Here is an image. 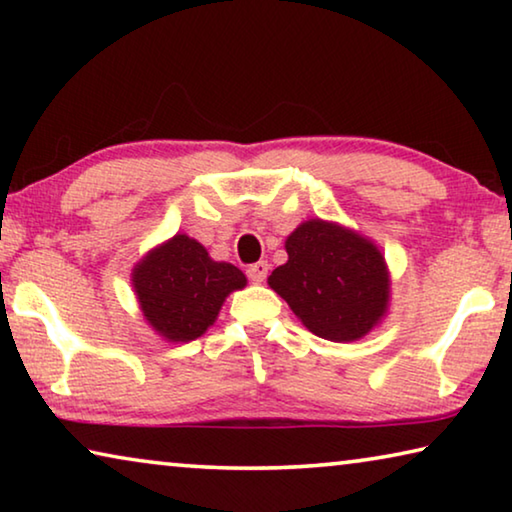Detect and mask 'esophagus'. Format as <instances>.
<instances>
[{
    "label": "esophagus",
    "mask_w": 512,
    "mask_h": 512,
    "mask_svg": "<svg viewBox=\"0 0 512 512\" xmlns=\"http://www.w3.org/2000/svg\"><path fill=\"white\" fill-rule=\"evenodd\" d=\"M246 275H248V280H250V282L262 284V282L266 280V275H268V264H266V262L250 264V266L246 268Z\"/></svg>",
    "instance_id": "34e87169"
}]
</instances>
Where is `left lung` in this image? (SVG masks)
Listing matches in <instances>:
<instances>
[{"mask_svg":"<svg viewBox=\"0 0 512 512\" xmlns=\"http://www.w3.org/2000/svg\"><path fill=\"white\" fill-rule=\"evenodd\" d=\"M287 264L268 287L287 300L311 334L350 343L381 323L391 300V275L381 250L339 223L309 219L284 241Z\"/></svg>","mask_w":512,"mask_h":512,"instance_id":"left-lung-1","label":"left lung"}]
</instances>
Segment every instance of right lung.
Returning <instances> with one entry per match:
<instances>
[{
	"instance_id": "1",
	"label": "right lung",
	"mask_w": 512,
	"mask_h": 512,
	"mask_svg": "<svg viewBox=\"0 0 512 512\" xmlns=\"http://www.w3.org/2000/svg\"><path fill=\"white\" fill-rule=\"evenodd\" d=\"M246 287V275L214 262L203 244L176 235L149 250L133 268V289L155 332L171 343H189L214 325L225 298Z\"/></svg>"
}]
</instances>
